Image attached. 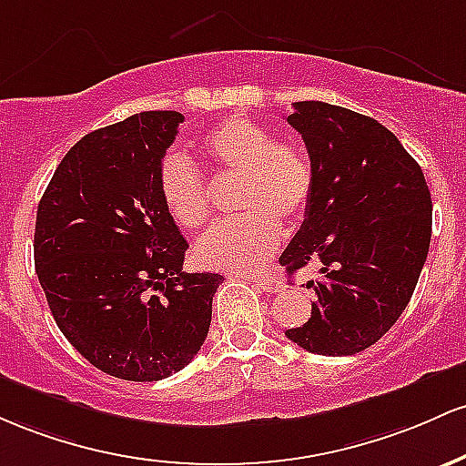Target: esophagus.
<instances>
[{"mask_svg": "<svg viewBox=\"0 0 466 466\" xmlns=\"http://www.w3.org/2000/svg\"><path fill=\"white\" fill-rule=\"evenodd\" d=\"M253 281H255V284L259 286L261 290L268 292V295H275V292L284 290V281H281L279 277L273 275V273H266V275H258V277H253Z\"/></svg>", "mask_w": 466, "mask_h": 466, "instance_id": "34e87169", "label": "esophagus"}]
</instances>
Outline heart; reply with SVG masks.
I'll use <instances>...</instances> for the list:
<instances>
[{
	"label": "heart",
	"mask_w": 466,
	"mask_h": 466,
	"mask_svg": "<svg viewBox=\"0 0 466 466\" xmlns=\"http://www.w3.org/2000/svg\"><path fill=\"white\" fill-rule=\"evenodd\" d=\"M216 169L239 176L238 218L218 222L193 247V259L208 270L258 268L281 242V224L299 222L315 193V167L299 143L275 140L266 125L228 116L213 125L200 143ZM167 216L182 231H196L208 218L207 180L182 154H169L158 174Z\"/></svg>",
	"instance_id": "1"
}]
</instances>
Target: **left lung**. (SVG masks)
Listing matches in <instances>:
<instances>
[{
    "mask_svg": "<svg viewBox=\"0 0 466 466\" xmlns=\"http://www.w3.org/2000/svg\"><path fill=\"white\" fill-rule=\"evenodd\" d=\"M289 125L315 167V193L279 264L319 266L310 319L286 330L323 357L374 346L399 321L425 266L431 193L420 165L379 120L321 101L292 103Z\"/></svg>",
    "mask_w": 466,
    "mask_h": 466,
    "instance_id": "obj_1",
    "label": "left lung"
}]
</instances>
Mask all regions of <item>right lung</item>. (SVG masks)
<instances>
[{"mask_svg": "<svg viewBox=\"0 0 466 466\" xmlns=\"http://www.w3.org/2000/svg\"><path fill=\"white\" fill-rule=\"evenodd\" d=\"M182 120L143 112L83 136L36 207L35 266L52 317L116 379L180 372L205 343L224 281L182 270L189 244L160 200V165Z\"/></svg>", "mask_w": 466, "mask_h": 466, "instance_id": "1", "label": "right lung"}]
</instances>
